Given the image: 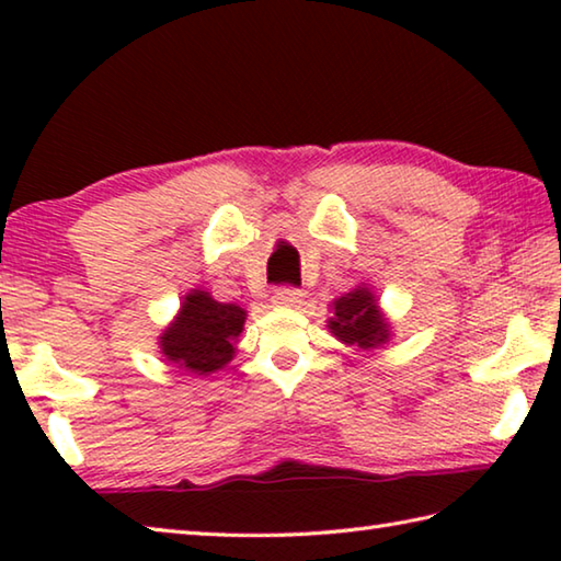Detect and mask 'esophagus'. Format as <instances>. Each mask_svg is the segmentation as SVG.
<instances>
[{
  "label": "esophagus",
  "mask_w": 561,
  "mask_h": 561,
  "mask_svg": "<svg viewBox=\"0 0 561 561\" xmlns=\"http://www.w3.org/2000/svg\"><path fill=\"white\" fill-rule=\"evenodd\" d=\"M272 304H274V307L297 309V307H301V304H304V291L294 289V287H279L277 291H274Z\"/></svg>",
  "instance_id": "1"
}]
</instances>
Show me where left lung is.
Instances as JSON below:
<instances>
[{
	"label": "left lung",
	"instance_id": "obj_1",
	"mask_svg": "<svg viewBox=\"0 0 561 561\" xmlns=\"http://www.w3.org/2000/svg\"><path fill=\"white\" fill-rule=\"evenodd\" d=\"M331 336L341 344L358 351L383 348L393 336L391 319L378 304L371 284L358 282L344 297L331 301V317L327 321Z\"/></svg>",
	"mask_w": 561,
	"mask_h": 561
}]
</instances>
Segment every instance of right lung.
Wrapping results in <instances>:
<instances>
[{"label": "right lung", "instance_id": "obj_1", "mask_svg": "<svg viewBox=\"0 0 561 561\" xmlns=\"http://www.w3.org/2000/svg\"><path fill=\"white\" fill-rule=\"evenodd\" d=\"M244 319L247 311L237 304L217 301L205 289H190L158 336V348L168 364L187 374H215L234 358Z\"/></svg>", "mask_w": 561, "mask_h": 561}]
</instances>
